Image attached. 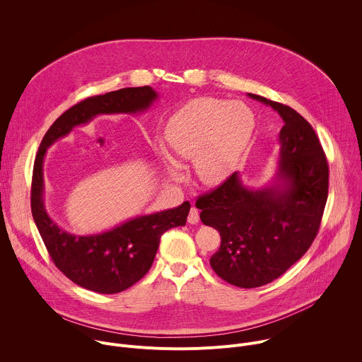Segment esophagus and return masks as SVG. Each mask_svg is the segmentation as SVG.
<instances>
[{
	"label": "esophagus",
	"instance_id": "esophagus-1",
	"mask_svg": "<svg viewBox=\"0 0 362 362\" xmlns=\"http://www.w3.org/2000/svg\"><path fill=\"white\" fill-rule=\"evenodd\" d=\"M187 222L190 225H196L199 222V212L196 208H192L190 212H189V216H187Z\"/></svg>",
	"mask_w": 362,
	"mask_h": 362
}]
</instances>
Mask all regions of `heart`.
<instances>
[{"label": "heart", "instance_id": "obj_1", "mask_svg": "<svg viewBox=\"0 0 362 362\" xmlns=\"http://www.w3.org/2000/svg\"><path fill=\"white\" fill-rule=\"evenodd\" d=\"M253 129V113L243 103L200 97L169 119L165 137L179 159L193 160L194 175L203 185L218 186L238 169ZM156 150L172 175L182 170L166 147L159 144Z\"/></svg>", "mask_w": 362, "mask_h": 362}]
</instances>
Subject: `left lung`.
<instances>
[{
    "label": "left lung",
    "mask_w": 362,
    "mask_h": 362,
    "mask_svg": "<svg viewBox=\"0 0 362 362\" xmlns=\"http://www.w3.org/2000/svg\"><path fill=\"white\" fill-rule=\"evenodd\" d=\"M284 120L275 179L246 187L238 172L215 190L199 196L196 208L206 226L219 230L221 247L211 267L239 288L267 285L285 274L313 245L328 197V162L309 124L289 106L247 93Z\"/></svg>",
    "instance_id": "1"
}]
</instances>
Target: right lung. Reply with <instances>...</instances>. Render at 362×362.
Masks as SVG:
<instances>
[{
  "label": "right lung",
  "mask_w": 362,
  "mask_h": 362,
  "mask_svg": "<svg viewBox=\"0 0 362 362\" xmlns=\"http://www.w3.org/2000/svg\"><path fill=\"white\" fill-rule=\"evenodd\" d=\"M158 100L151 87H127L103 95L88 97L63 113L41 140L33 170L31 212L42 242L54 265L74 284L98 293H117L150 269L162 235L186 223L190 203L177 208L136 216L97 235H73L63 230L47 214L44 204L42 163L47 148L59 139L98 115L141 113Z\"/></svg>",
  "instance_id": "add662e5"
}]
</instances>
